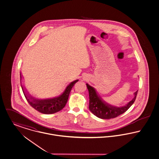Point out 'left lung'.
Masks as SVG:
<instances>
[{
    "label": "left lung",
    "mask_w": 159,
    "mask_h": 159,
    "mask_svg": "<svg viewBox=\"0 0 159 159\" xmlns=\"http://www.w3.org/2000/svg\"><path fill=\"white\" fill-rule=\"evenodd\" d=\"M86 86L89 96V109L96 116L102 119H113L126 112L134 103L138 92V91L135 92L134 98L126 105L118 108L112 107L105 102L102 98L98 96L94 88L89 85L88 84H86Z\"/></svg>",
    "instance_id": "left-lung-1"
}]
</instances>
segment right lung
Here are the masks:
<instances>
[{
	"label": "right lung",
	"instance_id": "1",
	"mask_svg": "<svg viewBox=\"0 0 159 159\" xmlns=\"http://www.w3.org/2000/svg\"><path fill=\"white\" fill-rule=\"evenodd\" d=\"M21 74H20V80H21ZM79 80H76L72 82L69 85L67 86L65 91L60 96L57 98H52L45 100H38L31 96H28L24 91V88L21 85L25 97L26 98L28 103L37 111L45 114H54L62 110L68 99L70 91L73 87L74 84Z\"/></svg>",
	"mask_w": 159,
	"mask_h": 159
}]
</instances>
